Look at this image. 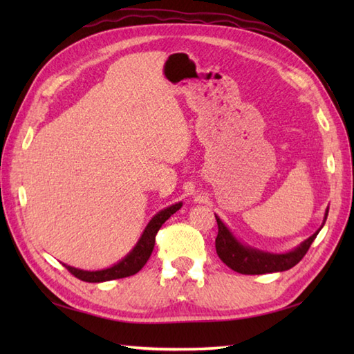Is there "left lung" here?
Here are the masks:
<instances>
[{
  "label": "left lung",
  "instance_id": "left-lung-1",
  "mask_svg": "<svg viewBox=\"0 0 354 354\" xmlns=\"http://www.w3.org/2000/svg\"><path fill=\"white\" fill-rule=\"evenodd\" d=\"M328 214V208L326 209L324 222L326 223ZM217 221V232L216 237V252L219 255V259L239 274L245 275H260V274H269V272H283V270H288L299 263L306 252L309 251L310 245L313 240L317 239L318 232L321 228L313 232V234L306 239L304 242L299 245L295 250L286 254H270V252H263L259 250H254L251 246H245L239 242V240L232 236V232L225 227V223L216 216Z\"/></svg>",
  "mask_w": 354,
  "mask_h": 354
}]
</instances>
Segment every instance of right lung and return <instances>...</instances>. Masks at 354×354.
Here are the masks:
<instances>
[{
    "mask_svg": "<svg viewBox=\"0 0 354 354\" xmlns=\"http://www.w3.org/2000/svg\"><path fill=\"white\" fill-rule=\"evenodd\" d=\"M181 207H183V202H178V204L164 208L160 213L155 214L152 217V221L147 223L145 232L141 234L133 250L127 254L123 260H120L117 265L111 266L108 269H102V270H82L68 265H64V266L68 269L74 277L86 283H102V281L117 280V278H124V277H131L133 274H137L138 270L146 265L150 254L153 251L156 232L160 231L162 223L167 221L171 214H175Z\"/></svg>",
    "mask_w": 354,
    "mask_h": 354,
    "instance_id": "obj_1",
    "label": "right lung"
}]
</instances>
